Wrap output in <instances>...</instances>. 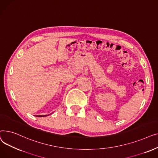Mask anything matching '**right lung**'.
<instances>
[{
    "mask_svg": "<svg viewBox=\"0 0 158 158\" xmlns=\"http://www.w3.org/2000/svg\"><path fill=\"white\" fill-rule=\"evenodd\" d=\"M46 116H47V115H43V116H41V115H38V116H36V117H46Z\"/></svg>",
    "mask_w": 158,
    "mask_h": 158,
    "instance_id": "right-lung-1",
    "label": "right lung"
}]
</instances>
